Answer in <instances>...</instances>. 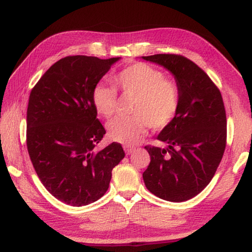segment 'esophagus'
Returning <instances> with one entry per match:
<instances>
[{"label": "esophagus", "mask_w": 252, "mask_h": 252, "mask_svg": "<svg viewBox=\"0 0 252 252\" xmlns=\"http://www.w3.org/2000/svg\"><path fill=\"white\" fill-rule=\"evenodd\" d=\"M123 149H125V151H126V156L131 155V153L135 150V148H133V147H129V146H125V147H123Z\"/></svg>", "instance_id": "obj_1"}]
</instances>
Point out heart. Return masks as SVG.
Wrapping results in <instances>:
<instances>
[{"label": "heart", "instance_id": "heart-1", "mask_svg": "<svg viewBox=\"0 0 252 252\" xmlns=\"http://www.w3.org/2000/svg\"><path fill=\"white\" fill-rule=\"evenodd\" d=\"M113 82L126 95L136 97L132 118H117L108 125V134L114 142L133 146L146 135L148 127L160 130L171 122L178 112L179 91L164 80L161 71L146 63H135L113 76ZM96 112L111 118L117 108V91L99 83L92 91Z\"/></svg>", "mask_w": 252, "mask_h": 252}]
</instances>
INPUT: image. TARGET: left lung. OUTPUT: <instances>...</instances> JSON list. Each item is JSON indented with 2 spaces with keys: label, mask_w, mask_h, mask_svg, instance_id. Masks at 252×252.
Instances as JSON below:
<instances>
[{
  "label": "left lung",
  "mask_w": 252,
  "mask_h": 252,
  "mask_svg": "<svg viewBox=\"0 0 252 252\" xmlns=\"http://www.w3.org/2000/svg\"><path fill=\"white\" fill-rule=\"evenodd\" d=\"M141 59L168 70L179 91L176 117L157 136L167 148L146 147L151 161L142 174L144 185L160 199L187 201L209 185L222 159L227 139L222 96L189 59L176 54Z\"/></svg>",
  "instance_id": "obj_1"
}]
</instances>
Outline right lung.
<instances>
[{
    "mask_svg": "<svg viewBox=\"0 0 252 252\" xmlns=\"http://www.w3.org/2000/svg\"><path fill=\"white\" fill-rule=\"evenodd\" d=\"M120 59H61L30 94L27 146L32 164L46 190L70 206L99 200L126 156L117 142L95 150L105 130L92 102L93 89Z\"/></svg>",
    "mask_w": 252,
    "mask_h": 252,
    "instance_id": "add662e5",
    "label": "right lung"
}]
</instances>
